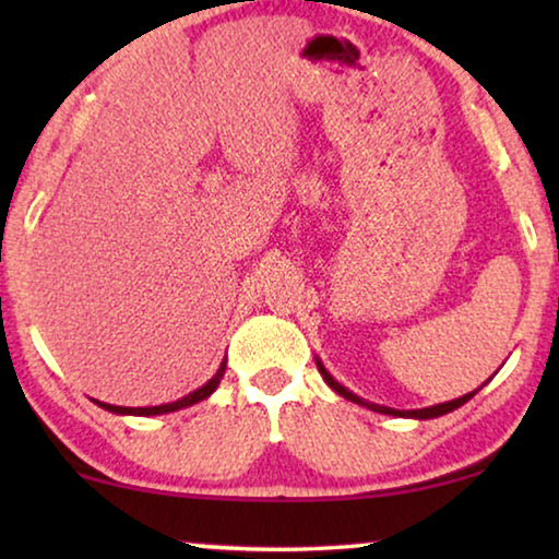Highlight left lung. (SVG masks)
<instances>
[{"mask_svg": "<svg viewBox=\"0 0 559 559\" xmlns=\"http://www.w3.org/2000/svg\"><path fill=\"white\" fill-rule=\"evenodd\" d=\"M318 364V371H320V377L325 379V384L333 389V392H338L341 396H346V400H350V402H356V404H364V407H369V409H373V412H381V415H394V417H415V419H432V417H440V415H448V412H453V409H457V407H463L465 402L471 400L473 394L478 392H471V394H463V396H457V400H453V402H442V404H435V407H425V409H392V407H381V404H371V402H366V400H361V396H356L354 392H348L346 386L343 384H338V381H335L331 373L325 371V366L320 364V361H316Z\"/></svg>", "mask_w": 559, "mask_h": 559, "instance_id": "1", "label": "left lung"}]
</instances>
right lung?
<instances>
[{
	"mask_svg": "<svg viewBox=\"0 0 559 559\" xmlns=\"http://www.w3.org/2000/svg\"><path fill=\"white\" fill-rule=\"evenodd\" d=\"M224 371H226V358H224V361H221L218 371H216V377L205 381V384H203L201 389H195V392H190L188 396H182V400H178V402L157 404V407H117V404H106V402H96V400H94V402L98 404V407H104V409L114 412V415H140V417H150V415H167V412L186 409V407H190V404L209 400V396H211L213 392H216V386L221 384V379H224Z\"/></svg>",
	"mask_w": 559,
	"mask_h": 559,
	"instance_id": "obj_1",
	"label": "right lung"
}]
</instances>
